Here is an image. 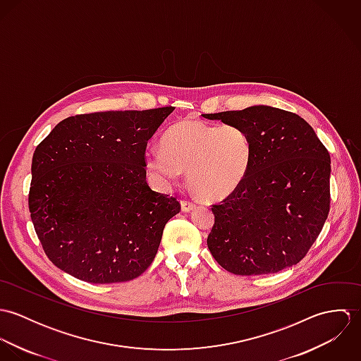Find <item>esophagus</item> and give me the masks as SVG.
Instances as JSON below:
<instances>
[{
	"label": "esophagus",
	"instance_id": "obj_1",
	"mask_svg": "<svg viewBox=\"0 0 361 361\" xmlns=\"http://www.w3.org/2000/svg\"><path fill=\"white\" fill-rule=\"evenodd\" d=\"M180 204H182V209H183V211H190V209H193V208L196 207L195 202L188 200V199H183V200L180 202Z\"/></svg>",
	"mask_w": 361,
	"mask_h": 361
}]
</instances>
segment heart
<instances>
[{"label":"heart","mask_w":361,"mask_h":361,"mask_svg":"<svg viewBox=\"0 0 361 361\" xmlns=\"http://www.w3.org/2000/svg\"><path fill=\"white\" fill-rule=\"evenodd\" d=\"M252 158L253 143L245 129L190 118L165 132L162 147L146 153V165L162 182H173L188 171L192 190L215 202L231 196L243 183Z\"/></svg>","instance_id":"heart-1"}]
</instances>
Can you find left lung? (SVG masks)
I'll use <instances>...</instances> for the list:
<instances>
[{"mask_svg":"<svg viewBox=\"0 0 361 361\" xmlns=\"http://www.w3.org/2000/svg\"><path fill=\"white\" fill-rule=\"evenodd\" d=\"M245 129L253 158L243 183L212 204L207 246L235 275L275 274L296 265L317 240L329 214L331 157L298 114L255 105L203 114Z\"/></svg>","mask_w":361,"mask_h":361,"instance_id":"1","label":"left lung"}]
</instances>
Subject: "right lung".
<instances>
[{
  "instance_id": "add662e5",
  "label": "right lung",
  "mask_w": 361,
  "mask_h": 361,
  "mask_svg": "<svg viewBox=\"0 0 361 361\" xmlns=\"http://www.w3.org/2000/svg\"><path fill=\"white\" fill-rule=\"evenodd\" d=\"M175 106L61 121L32 159L29 211L52 264L90 283L126 282L153 262L176 197L146 180L149 140Z\"/></svg>"
}]
</instances>
